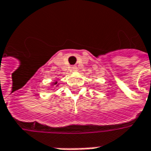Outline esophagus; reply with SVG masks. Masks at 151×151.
<instances>
[{"label": "esophagus", "mask_w": 151, "mask_h": 151, "mask_svg": "<svg viewBox=\"0 0 151 151\" xmlns=\"http://www.w3.org/2000/svg\"><path fill=\"white\" fill-rule=\"evenodd\" d=\"M70 71L72 72L77 71V67H76V66H72L71 68H70Z\"/></svg>", "instance_id": "1"}]
</instances>
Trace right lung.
Listing matches in <instances>:
<instances>
[{
  "label": "right lung",
  "instance_id": "1",
  "mask_svg": "<svg viewBox=\"0 0 151 151\" xmlns=\"http://www.w3.org/2000/svg\"><path fill=\"white\" fill-rule=\"evenodd\" d=\"M52 86H58V81L52 82Z\"/></svg>",
  "mask_w": 151,
  "mask_h": 151
}]
</instances>
